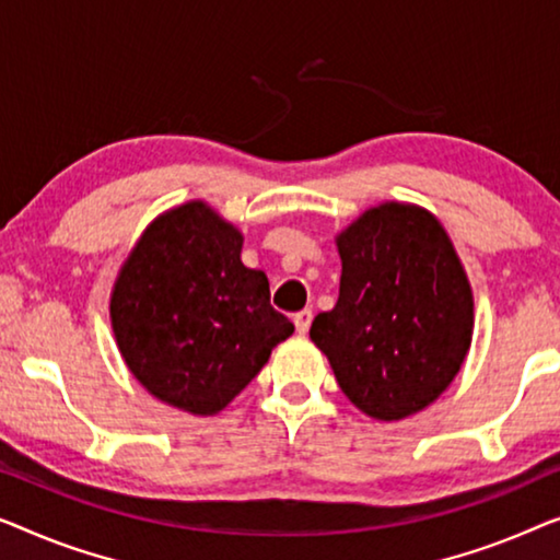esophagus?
<instances>
[{
	"label": "esophagus",
	"mask_w": 560,
	"mask_h": 560,
	"mask_svg": "<svg viewBox=\"0 0 560 560\" xmlns=\"http://www.w3.org/2000/svg\"><path fill=\"white\" fill-rule=\"evenodd\" d=\"M310 325H312V310H302L294 314V327L299 335H306L310 332Z\"/></svg>",
	"instance_id": "34e87169"
}]
</instances>
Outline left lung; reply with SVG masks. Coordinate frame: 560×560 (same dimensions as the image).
Listing matches in <instances>:
<instances>
[{
  "mask_svg": "<svg viewBox=\"0 0 560 560\" xmlns=\"http://www.w3.org/2000/svg\"><path fill=\"white\" fill-rule=\"evenodd\" d=\"M342 261L335 310L314 317L350 404L375 421H400L434 404L467 360L475 296L434 212L388 200L335 235Z\"/></svg>",
  "mask_w": 560,
  "mask_h": 560,
  "instance_id": "obj_1",
  "label": "left lung"
}]
</instances>
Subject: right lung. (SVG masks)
Segmentation results:
<instances>
[{"label": "right lung", "mask_w": 560, "mask_h": 560, "mask_svg": "<svg viewBox=\"0 0 560 560\" xmlns=\"http://www.w3.org/2000/svg\"><path fill=\"white\" fill-rule=\"evenodd\" d=\"M241 248L238 228L187 200L144 228L116 273V348L141 388L185 413L223 411L294 332Z\"/></svg>", "instance_id": "obj_1"}]
</instances>
